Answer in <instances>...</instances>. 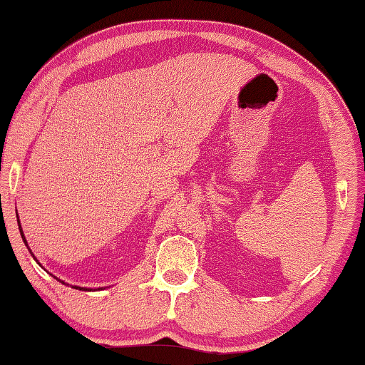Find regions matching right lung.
<instances>
[{"instance_id":"right-lung-1","label":"right lung","mask_w":365,"mask_h":365,"mask_svg":"<svg viewBox=\"0 0 365 365\" xmlns=\"http://www.w3.org/2000/svg\"><path fill=\"white\" fill-rule=\"evenodd\" d=\"M19 230H21V235H22V240H24V244L27 245V242H26V239H24V234H22V229H21V225H19ZM29 248V247H27ZM36 262H37V259H36ZM74 287H76V286H74ZM78 289V287H76ZM84 289V287H83ZM86 291H88V289H86ZM89 291H91V289H89Z\"/></svg>"}]
</instances>
